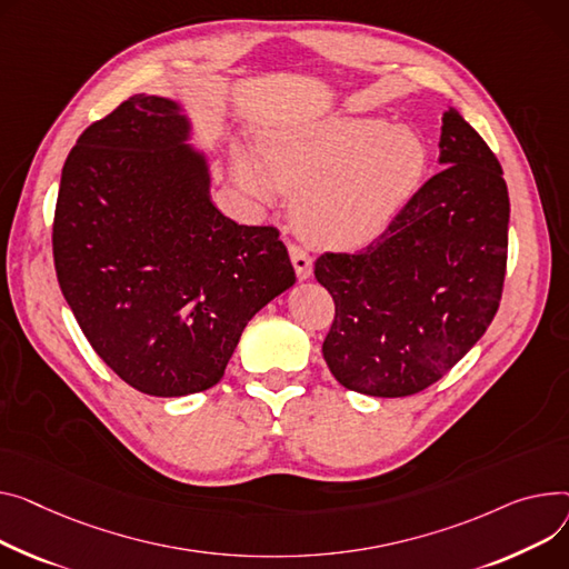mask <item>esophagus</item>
Segmentation results:
<instances>
[{
    "label": "esophagus",
    "instance_id": "1",
    "mask_svg": "<svg viewBox=\"0 0 569 569\" xmlns=\"http://www.w3.org/2000/svg\"><path fill=\"white\" fill-rule=\"evenodd\" d=\"M288 251H290V260L295 264V272L299 279H309L313 274V260L311 256L307 253V249H301L299 244L290 242L288 244Z\"/></svg>",
    "mask_w": 569,
    "mask_h": 569
}]
</instances>
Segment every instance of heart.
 <instances>
[{
    "mask_svg": "<svg viewBox=\"0 0 569 569\" xmlns=\"http://www.w3.org/2000/svg\"><path fill=\"white\" fill-rule=\"evenodd\" d=\"M426 171L419 132L363 113L281 128L262 139L258 167L247 158L236 164L238 182L256 199H268L272 184L299 189V231L333 249L380 236L419 192Z\"/></svg>",
    "mask_w": 569,
    "mask_h": 569,
    "instance_id": "b5f03b06",
    "label": "heart"
}]
</instances>
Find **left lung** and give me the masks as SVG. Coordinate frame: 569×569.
Segmentation results:
<instances>
[{
	"label": "left lung",
	"mask_w": 569,
	"mask_h": 569,
	"mask_svg": "<svg viewBox=\"0 0 569 569\" xmlns=\"http://www.w3.org/2000/svg\"><path fill=\"white\" fill-rule=\"evenodd\" d=\"M439 148L443 169L380 238L316 258L336 309L322 355L350 391L405 398L428 389L499 311L510 219L503 169L452 107Z\"/></svg>",
	"instance_id": "obj_1"
}]
</instances>
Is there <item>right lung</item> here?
Instances as JSON below:
<instances>
[{"instance_id": "right-lung-1", "label": "right lung", "mask_w": 569, "mask_h": 569, "mask_svg": "<svg viewBox=\"0 0 569 569\" xmlns=\"http://www.w3.org/2000/svg\"><path fill=\"white\" fill-rule=\"evenodd\" d=\"M178 104L137 93L91 123L61 171L54 270L96 355L132 389L214 387L247 322L295 283L277 226H242L208 197Z\"/></svg>"}]
</instances>
